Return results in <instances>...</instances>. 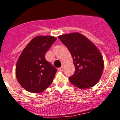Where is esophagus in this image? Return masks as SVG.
Here are the masks:
<instances>
[{"label": "esophagus", "instance_id": "esophagus-1", "mask_svg": "<svg viewBox=\"0 0 120 120\" xmlns=\"http://www.w3.org/2000/svg\"><path fill=\"white\" fill-rule=\"evenodd\" d=\"M58 70H59V71H63V66H61V67H59V68H58Z\"/></svg>", "mask_w": 120, "mask_h": 120}]
</instances>
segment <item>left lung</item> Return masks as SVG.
Listing matches in <instances>:
<instances>
[{
	"label": "left lung",
	"mask_w": 120,
	"mask_h": 120,
	"mask_svg": "<svg viewBox=\"0 0 120 120\" xmlns=\"http://www.w3.org/2000/svg\"><path fill=\"white\" fill-rule=\"evenodd\" d=\"M71 53L75 73L69 77L72 85L80 89L94 86L101 77L104 70L102 54L91 41L78 32L58 37Z\"/></svg>",
	"instance_id": "obj_1"
}]
</instances>
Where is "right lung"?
<instances>
[{"mask_svg": "<svg viewBox=\"0 0 120 120\" xmlns=\"http://www.w3.org/2000/svg\"><path fill=\"white\" fill-rule=\"evenodd\" d=\"M56 40L53 36H37L27 44L18 58L16 76L27 91L38 93L52 83L57 69L45 58V53Z\"/></svg>", "mask_w": 120, "mask_h": 120, "instance_id": "1", "label": "right lung"}]
</instances>
